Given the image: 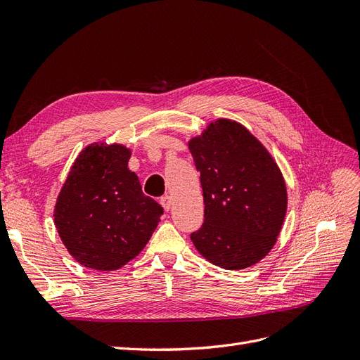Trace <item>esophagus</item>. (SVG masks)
<instances>
[{
  "label": "esophagus",
  "mask_w": 360,
  "mask_h": 360,
  "mask_svg": "<svg viewBox=\"0 0 360 360\" xmlns=\"http://www.w3.org/2000/svg\"><path fill=\"white\" fill-rule=\"evenodd\" d=\"M160 204L163 209H165V212H169V209L172 207V198L169 197V195H165V197L160 198Z\"/></svg>",
  "instance_id": "obj_1"
}]
</instances>
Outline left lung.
Returning a JSON list of instances; mask_svg holds the SVG:
<instances>
[{
	"mask_svg": "<svg viewBox=\"0 0 360 360\" xmlns=\"http://www.w3.org/2000/svg\"><path fill=\"white\" fill-rule=\"evenodd\" d=\"M189 150L204 197V222L191 240L214 266H254L285 219L287 188L276 162L245 126L226 118L192 138Z\"/></svg>",
	"mask_w": 360,
	"mask_h": 360,
	"instance_id": "8db88e82",
	"label": "left lung"
}]
</instances>
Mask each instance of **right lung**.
Segmentation results:
<instances>
[{
    "label": "right lung",
    "mask_w": 360,
    "mask_h": 360,
    "mask_svg": "<svg viewBox=\"0 0 360 360\" xmlns=\"http://www.w3.org/2000/svg\"><path fill=\"white\" fill-rule=\"evenodd\" d=\"M130 150L94 143L76 158L53 210L64 246L79 264L123 267L144 249L163 214L127 168Z\"/></svg>",
    "instance_id": "1"
}]
</instances>
